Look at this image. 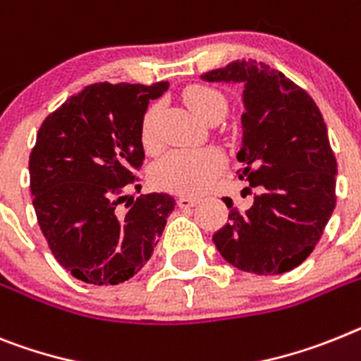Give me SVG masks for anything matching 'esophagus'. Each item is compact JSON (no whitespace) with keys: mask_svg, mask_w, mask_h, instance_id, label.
<instances>
[{"mask_svg":"<svg viewBox=\"0 0 361 361\" xmlns=\"http://www.w3.org/2000/svg\"><path fill=\"white\" fill-rule=\"evenodd\" d=\"M197 202H199V199H195V197H188V195H180L177 199V204L180 206V208H193Z\"/></svg>","mask_w":361,"mask_h":361,"instance_id":"obj_1","label":"esophagus"}]
</instances>
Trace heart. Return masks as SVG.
I'll return each mask as SVG.
<instances>
[{"label":"heart","instance_id":"b5f03b06","mask_svg":"<svg viewBox=\"0 0 361 361\" xmlns=\"http://www.w3.org/2000/svg\"><path fill=\"white\" fill-rule=\"evenodd\" d=\"M184 104L197 118L212 122L221 120L226 113V98L208 85H192L183 94ZM157 107H151L142 118V144L147 151L157 149L155 135ZM224 168L223 153L215 147L171 151L160 159L151 171L153 184L166 192L180 195H197L210 186Z\"/></svg>","mask_w":361,"mask_h":361}]
</instances>
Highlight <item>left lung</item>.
<instances>
[{"mask_svg":"<svg viewBox=\"0 0 361 361\" xmlns=\"http://www.w3.org/2000/svg\"><path fill=\"white\" fill-rule=\"evenodd\" d=\"M201 78L243 85L239 178L259 192L245 212L224 197L230 215L214 245L243 272H288L309 257L336 206L338 164L322 113L309 92L261 61L235 60Z\"/></svg>","mask_w":361,"mask_h":361,"instance_id":"left-lung-1","label":"left lung"}]
</instances>
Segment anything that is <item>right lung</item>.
<instances>
[{
  "label": "right lung",
  "mask_w": 361,
  "mask_h": 361,
  "mask_svg": "<svg viewBox=\"0 0 361 361\" xmlns=\"http://www.w3.org/2000/svg\"><path fill=\"white\" fill-rule=\"evenodd\" d=\"M168 85H87L39 128L29 159L32 206L52 255L84 283L118 285L133 277L175 210L168 193L129 202L126 195L146 159L142 118Z\"/></svg>",
  "instance_id": "right-lung-1"
}]
</instances>
